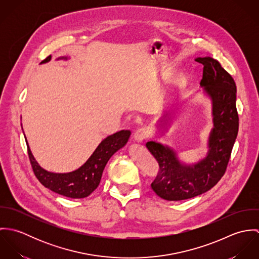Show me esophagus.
Masks as SVG:
<instances>
[{
	"label": "esophagus",
	"mask_w": 259,
	"mask_h": 259,
	"mask_svg": "<svg viewBox=\"0 0 259 259\" xmlns=\"http://www.w3.org/2000/svg\"><path fill=\"white\" fill-rule=\"evenodd\" d=\"M148 131H147L146 128L142 127V128L138 130V131L135 133V135H134V140H135V142H137V143H143V142L148 138Z\"/></svg>",
	"instance_id": "obj_1"
}]
</instances>
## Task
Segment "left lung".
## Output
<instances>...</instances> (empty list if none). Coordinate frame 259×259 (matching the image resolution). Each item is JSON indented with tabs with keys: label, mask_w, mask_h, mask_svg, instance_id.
Masks as SVG:
<instances>
[{
	"label": "left lung",
	"mask_w": 259,
	"mask_h": 259,
	"mask_svg": "<svg viewBox=\"0 0 259 259\" xmlns=\"http://www.w3.org/2000/svg\"><path fill=\"white\" fill-rule=\"evenodd\" d=\"M195 62L203 65L200 87L212 103L213 127L208 138L206 156L196 163L185 164L172 148L155 142L146 145L158 162V172L151 188L159 197L170 201L200 195L221 181L238 133L234 79L219 61L210 57L196 58ZM168 119L169 114L160 119L163 126H167Z\"/></svg>",
	"instance_id": "obj_1"
}]
</instances>
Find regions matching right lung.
Masks as SVG:
<instances>
[{
	"label": "right lung",
	"mask_w": 259,
	"mask_h": 259,
	"mask_svg": "<svg viewBox=\"0 0 259 259\" xmlns=\"http://www.w3.org/2000/svg\"><path fill=\"white\" fill-rule=\"evenodd\" d=\"M51 59L52 57L49 56L42 63H48ZM58 60H68V57H62ZM130 136V131H120L109 136L98 146L80 167L67 174H55L44 169L35 159L29 145H27L28 153L34 174L45 187L67 197L83 198L99 186L109 159L113 153L126 145ZM26 143L28 144L27 139Z\"/></svg>",
	"instance_id": "1"
}]
</instances>
